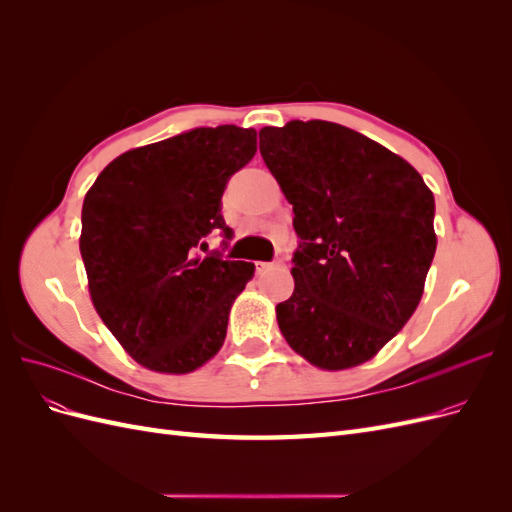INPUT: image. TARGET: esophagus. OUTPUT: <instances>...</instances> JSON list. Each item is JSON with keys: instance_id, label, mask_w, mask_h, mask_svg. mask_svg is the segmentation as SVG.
<instances>
[{"instance_id": "esophagus-1", "label": "esophagus", "mask_w": 512, "mask_h": 512, "mask_svg": "<svg viewBox=\"0 0 512 512\" xmlns=\"http://www.w3.org/2000/svg\"><path fill=\"white\" fill-rule=\"evenodd\" d=\"M275 265H277V262H267V260H258V262H256V273H260V275H262V273H267V271H271V269H273Z\"/></svg>"}]
</instances>
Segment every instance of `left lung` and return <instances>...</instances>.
<instances>
[{
  "label": "left lung",
  "instance_id": "1",
  "mask_svg": "<svg viewBox=\"0 0 512 512\" xmlns=\"http://www.w3.org/2000/svg\"><path fill=\"white\" fill-rule=\"evenodd\" d=\"M292 205L294 292L275 307L294 352L322 369L369 361L404 329L436 254V200L393 151L331 121L260 130Z\"/></svg>",
  "mask_w": 512,
  "mask_h": 512
}]
</instances>
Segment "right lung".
Segmentation results:
<instances>
[{"label": "right lung", "instance_id": "right-lung-1", "mask_svg": "<svg viewBox=\"0 0 512 512\" xmlns=\"http://www.w3.org/2000/svg\"><path fill=\"white\" fill-rule=\"evenodd\" d=\"M256 153V130L194 128L121 153L83 203L81 256L96 312L134 361L188 374L226 339L230 305L254 265L207 251L232 228L222 215L230 177Z\"/></svg>", "mask_w": 512, "mask_h": 512}]
</instances>
